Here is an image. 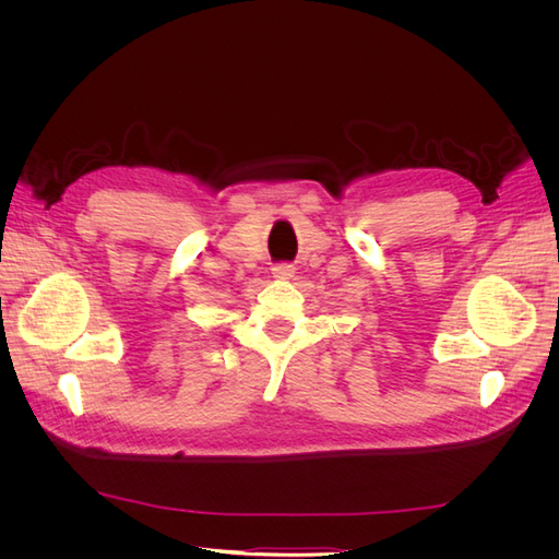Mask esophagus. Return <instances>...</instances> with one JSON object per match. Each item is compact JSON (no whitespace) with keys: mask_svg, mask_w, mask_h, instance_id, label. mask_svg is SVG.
<instances>
[{"mask_svg":"<svg viewBox=\"0 0 559 559\" xmlns=\"http://www.w3.org/2000/svg\"><path fill=\"white\" fill-rule=\"evenodd\" d=\"M273 277H277V280H292L294 277V265L292 263H277V265H273Z\"/></svg>","mask_w":559,"mask_h":559,"instance_id":"1","label":"esophagus"}]
</instances>
